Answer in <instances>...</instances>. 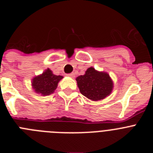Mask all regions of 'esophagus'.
Segmentation results:
<instances>
[{
    "label": "esophagus",
    "mask_w": 153,
    "mask_h": 153,
    "mask_svg": "<svg viewBox=\"0 0 153 153\" xmlns=\"http://www.w3.org/2000/svg\"><path fill=\"white\" fill-rule=\"evenodd\" d=\"M67 76H70V77H71V78L75 77V74H74V73H72V74H67Z\"/></svg>",
    "instance_id": "34e87169"
}]
</instances>
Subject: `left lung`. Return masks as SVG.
I'll return each instance as SVG.
<instances>
[{
  "mask_svg": "<svg viewBox=\"0 0 153 153\" xmlns=\"http://www.w3.org/2000/svg\"><path fill=\"white\" fill-rule=\"evenodd\" d=\"M80 93L93 101L103 100L111 93L113 83L109 74L97 71L93 67L86 70L84 75L76 77Z\"/></svg>",
  "mask_w": 153,
  "mask_h": 153,
  "instance_id": "1",
  "label": "left lung"
}]
</instances>
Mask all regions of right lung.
<instances>
[{"label": "right lung", "mask_w": 153, "mask_h": 153, "mask_svg": "<svg viewBox=\"0 0 153 153\" xmlns=\"http://www.w3.org/2000/svg\"><path fill=\"white\" fill-rule=\"evenodd\" d=\"M61 79H63L62 76L54 75L49 68H47L43 74L32 79V87L35 93L44 97L48 96L54 92Z\"/></svg>", "instance_id": "obj_1"}]
</instances>
